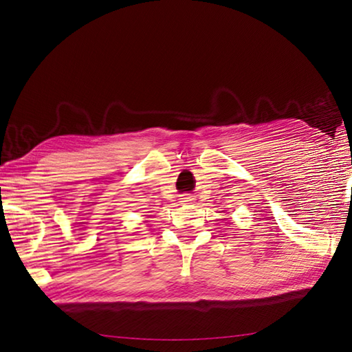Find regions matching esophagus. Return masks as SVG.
<instances>
[{
	"label": "esophagus",
	"mask_w": 352,
	"mask_h": 352,
	"mask_svg": "<svg viewBox=\"0 0 352 352\" xmlns=\"http://www.w3.org/2000/svg\"><path fill=\"white\" fill-rule=\"evenodd\" d=\"M182 203L183 204H192L193 203V198L190 195H188V193H186V195L182 197Z\"/></svg>",
	"instance_id": "34e87169"
}]
</instances>
